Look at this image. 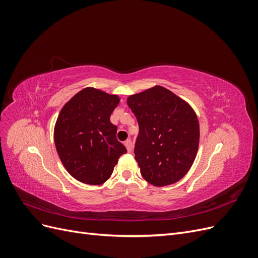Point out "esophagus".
Returning a JSON list of instances; mask_svg holds the SVG:
<instances>
[{"label":"esophagus","instance_id":"esophagus-1","mask_svg":"<svg viewBox=\"0 0 258 258\" xmlns=\"http://www.w3.org/2000/svg\"><path fill=\"white\" fill-rule=\"evenodd\" d=\"M124 146H126V148H127V151L129 152V153H131L132 152V142H131V140L129 139V140H127V141H124Z\"/></svg>","mask_w":258,"mask_h":258}]
</instances>
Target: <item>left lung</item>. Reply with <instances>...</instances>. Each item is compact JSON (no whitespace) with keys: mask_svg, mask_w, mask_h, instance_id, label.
Segmentation results:
<instances>
[{"mask_svg":"<svg viewBox=\"0 0 258 258\" xmlns=\"http://www.w3.org/2000/svg\"><path fill=\"white\" fill-rule=\"evenodd\" d=\"M127 103L139 123L136 160L145 181L167 186L190 169L199 146V121L191 106L161 86L132 95Z\"/></svg>","mask_w":258,"mask_h":258,"instance_id":"1","label":"left lung"}]
</instances>
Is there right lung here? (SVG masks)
<instances>
[{
  "mask_svg": "<svg viewBox=\"0 0 258 258\" xmlns=\"http://www.w3.org/2000/svg\"><path fill=\"white\" fill-rule=\"evenodd\" d=\"M118 103V96L87 87L62 107L54 124V144L62 165L77 181L103 184L127 153L110 120Z\"/></svg>",
  "mask_w": 258,
  "mask_h": 258,
  "instance_id": "1",
  "label": "right lung"
}]
</instances>
